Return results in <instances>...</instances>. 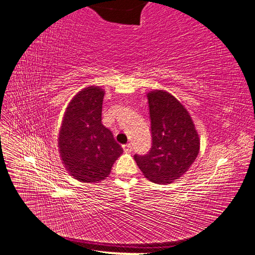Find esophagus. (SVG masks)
Wrapping results in <instances>:
<instances>
[{"mask_svg": "<svg viewBox=\"0 0 255 255\" xmlns=\"http://www.w3.org/2000/svg\"><path fill=\"white\" fill-rule=\"evenodd\" d=\"M122 148H123V150H125L126 152H130V151H132V145H130V143L123 144Z\"/></svg>", "mask_w": 255, "mask_h": 255, "instance_id": "1", "label": "esophagus"}]
</instances>
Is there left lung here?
<instances>
[{"label":"left lung","mask_w":255,"mask_h":255,"mask_svg":"<svg viewBox=\"0 0 255 255\" xmlns=\"http://www.w3.org/2000/svg\"><path fill=\"white\" fill-rule=\"evenodd\" d=\"M152 146L148 154L134 158L143 175L156 184H170L196 160L200 139L186 109L164 90L148 95Z\"/></svg>","instance_id":"1"}]
</instances>
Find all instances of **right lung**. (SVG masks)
Here are the masks:
<instances>
[{
	"label": "right lung",
	"instance_id": "1",
	"mask_svg": "<svg viewBox=\"0 0 255 255\" xmlns=\"http://www.w3.org/2000/svg\"><path fill=\"white\" fill-rule=\"evenodd\" d=\"M105 92L98 86L81 90L69 103L58 137L61 160L75 180H105L123 152L111 130L102 125Z\"/></svg>",
	"mask_w": 255,
	"mask_h": 255
}]
</instances>
